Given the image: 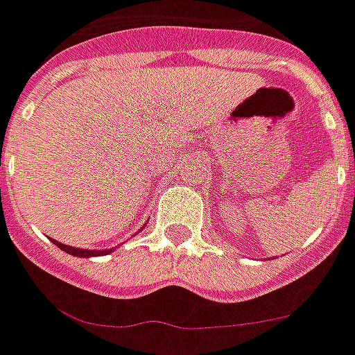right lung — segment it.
Returning a JSON list of instances; mask_svg holds the SVG:
<instances>
[{
    "label": "right lung",
    "mask_w": 355,
    "mask_h": 355,
    "mask_svg": "<svg viewBox=\"0 0 355 355\" xmlns=\"http://www.w3.org/2000/svg\"><path fill=\"white\" fill-rule=\"evenodd\" d=\"M52 243L55 247H60L61 250H65L69 254H73V257H80V258H89V257H105V254H110L114 249H105V250H89V249H78V247H71V245H63L60 241H55L52 239Z\"/></svg>",
    "instance_id": "1"
}]
</instances>
